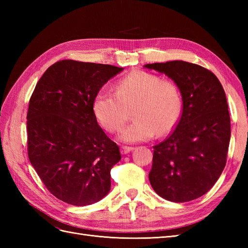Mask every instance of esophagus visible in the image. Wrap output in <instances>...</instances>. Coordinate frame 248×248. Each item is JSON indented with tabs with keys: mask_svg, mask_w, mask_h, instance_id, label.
<instances>
[{
	"mask_svg": "<svg viewBox=\"0 0 248 248\" xmlns=\"http://www.w3.org/2000/svg\"><path fill=\"white\" fill-rule=\"evenodd\" d=\"M134 148L133 147H127V146H122L121 147V153L122 154H128L130 151H132Z\"/></svg>",
	"mask_w": 248,
	"mask_h": 248,
	"instance_id": "esophagus-1",
	"label": "esophagus"
}]
</instances>
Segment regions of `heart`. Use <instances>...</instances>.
I'll return each mask as SVG.
<instances>
[{
    "label": "heart",
    "instance_id": "obj_1",
    "mask_svg": "<svg viewBox=\"0 0 248 248\" xmlns=\"http://www.w3.org/2000/svg\"><path fill=\"white\" fill-rule=\"evenodd\" d=\"M116 94L101 91L93 101L97 121L108 132L121 129L133 108L134 122L121 131L125 142L162 137L175 128L182 111V95L174 80L147 71H133L116 84Z\"/></svg>",
    "mask_w": 248,
    "mask_h": 248
}]
</instances>
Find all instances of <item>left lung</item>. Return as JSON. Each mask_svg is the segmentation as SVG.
<instances>
[{
	"label": "left lung",
	"mask_w": 248,
	"mask_h": 248,
	"mask_svg": "<svg viewBox=\"0 0 248 248\" xmlns=\"http://www.w3.org/2000/svg\"><path fill=\"white\" fill-rule=\"evenodd\" d=\"M145 67L174 80L183 101L176 128L153 147L150 183L168 201L196 200L212 188L226 167L231 139L226 93L215 74L197 64L170 61Z\"/></svg>",
	"instance_id": "obj_1"
}]
</instances>
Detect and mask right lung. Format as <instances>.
<instances>
[{
	"mask_svg": "<svg viewBox=\"0 0 248 248\" xmlns=\"http://www.w3.org/2000/svg\"><path fill=\"white\" fill-rule=\"evenodd\" d=\"M122 70L62 60L43 73L30 98V162L52 196L67 204L91 205L110 189V170L121 153L97 123L93 101Z\"/></svg>",
	"mask_w": 248,
	"mask_h": 248,
	"instance_id": "right-lung-1",
	"label": "right lung"
}]
</instances>
